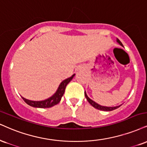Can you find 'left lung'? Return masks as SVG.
Instances as JSON below:
<instances>
[{
    "label": "left lung",
    "mask_w": 147,
    "mask_h": 147,
    "mask_svg": "<svg viewBox=\"0 0 147 147\" xmlns=\"http://www.w3.org/2000/svg\"><path fill=\"white\" fill-rule=\"evenodd\" d=\"M116 42H118V44H119L120 45L122 46V47H123V44L121 43V42L119 40H118V38H116ZM85 96L86 97V99L88 100V101L89 102V103L90 104V105L92 106V107H94V108H96L97 109H99V110H102V111H106V112H109V111H112V110H114V109L118 108L119 107H121V105H118V106H115V107H107V106H102V105H100L99 104H98L97 102H96L95 101H94L91 99V98H90L88 96L87 94H86V91H85Z\"/></svg>",
    "instance_id": "obj_1"
}]
</instances>
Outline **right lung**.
<instances>
[{
  "instance_id": "add662e5",
  "label": "right lung",
  "mask_w": 147,
  "mask_h": 147,
  "mask_svg": "<svg viewBox=\"0 0 147 147\" xmlns=\"http://www.w3.org/2000/svg\"><path fill=\"white\" fill-rule=\"evenodd\" d=\"M75 74L72 75L70 77L66 79L63 80L61 84H59L57 91L55 92L54 94L47 99L43 100H31L22 96V99L25 101V102L28 105L33 107H38V108H48V107H51L53 106L57 105L61 100V97L63 96L64 94L65 89H66V86L69 84L70 81L75 77Z\"/></svg>"
}]
</instances>
